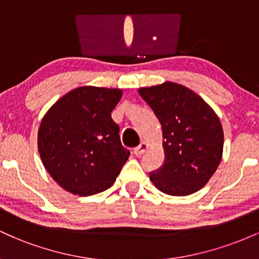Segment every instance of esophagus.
<instances>
[{
  "label": "esophagus",
  "mask_w": 259,
  "mask_h": 259,
  "mask_svg": "<svg viewBox=\"0 0 259 259\" xmlns=\"http://www.w3.org/2000/svg\"><path fill=\"white\" fill-rule=\"evenodd\" d=\"M147 148H148V144H146V142H141L138 147L134 148V153H135L136 156H141V154L144 153Z\"/></svg>",
  "instance_id": "esophagus-1"
}]
</instances>
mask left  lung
Returning <instances> with one entry per match:
<instances>
[{"label":"left lung","instance_id":"obj_1","mask_svg":"<svg viewBox=\"0 0 259 259\" xmlns=\"http://www.w3.org/2000/svg\"><path fill=\"white\" fill-rule=\"evenodd\" d=\"M139 94L162 126L164 164L150 180L171 196L201 190L223 157L224 133L218 115L196 92L173 81L141 88Z\"/></svg>","mask_w":259,"mask_h":259}]
</instances>
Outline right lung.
Returning <instances> with one entry per match:
<instances>
[{"instance_id": "add662e5", "label": "right lung", "mask_w": 259, "mask_h": 259, "mask_svg": "<svg viewBox=\"0 0 259 259\" xmlns=\"http://www.w3.org/2000/svg\"><path fill=\"white\" fill-rule=\"evenodd\" d=\"M120 89L81 86L63 95L41 120L37 148L44 167L67 191L91 196L113 185L130 151L121 146L111 113Z\"/></svg>"}]
</instances>
